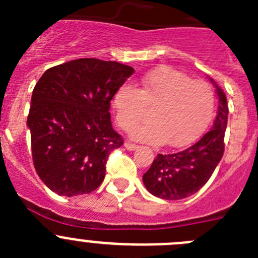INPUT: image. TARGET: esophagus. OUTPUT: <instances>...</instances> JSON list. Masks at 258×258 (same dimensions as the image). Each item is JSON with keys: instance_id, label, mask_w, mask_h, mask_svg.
Here are the masks:
<instances>
[{"instance_id": "obj_1", "label": "esophagus", "mask_w": 258, "mask_h": 258, "mask_svg": "<svg viewBox=\"0 0 258 258\" xmlns=\"http://www.w3.org/2000/svg\"><path fill=\"white\" fill-rule=\"evenodd\" d=\"M124 146H125V149L129 150V151H134V150L138 149V146L134 145V143H132V142H125Z\"/></svg>"}]
</instances>
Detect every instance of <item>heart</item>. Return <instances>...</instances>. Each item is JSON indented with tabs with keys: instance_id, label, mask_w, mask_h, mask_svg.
Wrapping results in <instances>:
<instances>
[{
	"instance_id": "b5f03b06",
	"label": "heart",
	"mask_w": 258,
	"mask_h": 258,
	"mask_svg": "<svg viewBox=\"0 0 258 258\" xmlns=\"http://www.w3.org/2000/svg\"><path fill=\"white\" fill-rule=\"evenodd\" d=\"M116 121L129 131L152 108L151 121L132 129V137L149 143L165 142L172 147L190 145L204 132L214 109V92L203 80H192L169 67L146 74L141 88L125 84L113 95Z\"/></svg>"
}]
</instances>
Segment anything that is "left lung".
Here are the masks:
<instances>
[{
  "mask_svg": "<svg viewBox=\"0 0 258 258\" xmlns=\"http://www.w3.org/2000/svg\"><path fill=\"white\" fill-rule=\"evenodd\" d=\"M216 86L218 109L214 124L209 132L187 147L175 154H159L150 169L143 174V183L154 197L165 200H179L198 192L208 182L225 150V132L229 107L222 89Z\"/></svg>",
  "mask_w": 258,
  "mask_h": 258,
  "instance_id": "1",
  "label": "left lung"
}]
</instances>
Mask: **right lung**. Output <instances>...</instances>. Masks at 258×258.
Returning <instances> with one entry per match:
<instances>
[{
	"instance_id": "right-lung-1",
	"label": "right lung",
	"mask_w": 258,
	"mask_h": 258,
	"mask_svg": "<svg viewBox=\"0 0 258 258\" xmlns=\"http://www.w3.org/2000/svg\"><path fill=\"white\" fill-rule=\"evenodd\" d=\"M133 74L117 61L81 58L41 76L27 125L33 165L50 190L77 197L103 182L108 155L124 143L111 124L109 102Z\"/></svg>"
}]
</instances>
